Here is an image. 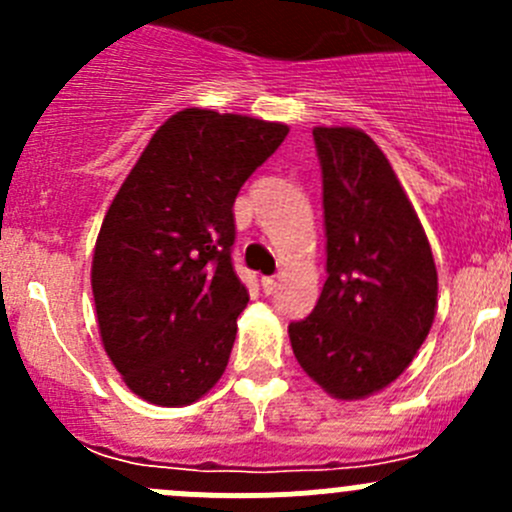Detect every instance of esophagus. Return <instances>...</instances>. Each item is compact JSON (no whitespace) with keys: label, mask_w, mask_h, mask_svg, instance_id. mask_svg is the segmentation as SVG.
I'll return each mask as SVG.
<instances>
[{"label":"esophagus","mask_w":512,"mask_h":512,"mask_svg":"<svg viewBox=\"0 0 512 512\" xmlns=\"http://www.w3.org/2000/svg\"><path fill=\"white\" fill-rule=\"evenodd\" d=\"M280 289V277H262V292L275 294Z\"/></svg>","instance_id":"obj_1"}]
</instances>
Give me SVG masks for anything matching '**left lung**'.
<instances>
[{"label":"left lung","mask_w":512,"mask_h":512,"mask_svg":"<svg viewBox=\"0 0 512 512\" xmlns=\"http://www.w3.org/2000/svg\"><path fill=\"white\" fill-rule=\"evenodd\" d=\"M322 165L327 282L289 324L299 366L334 399L386 389L414 361L436 317L438 275L414 205L359 128L312 131Z\"/></svg>","instance_id":"left-lung-1"}]
</instances>
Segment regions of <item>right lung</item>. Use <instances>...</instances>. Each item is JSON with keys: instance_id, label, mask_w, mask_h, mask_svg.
Instances as JSON below:
<instances>
[{"instance_id": "right-lung-1", "label": "right lung", "mask_w": 512, "mask_h": 512, "mask_svg": "<svg viewBox=\"0 0 512 512\" xmlns=\"http://www.w3.org/2000/svg\"><path fill=\"white\" fill-rule=\"evenodd\" d=\"M285 123L185 108L153 133L98 232V332L128 389L188 406L223 376L247 307L232 267L245 180L285 141Z\"/></svg>"}]
</instances>
